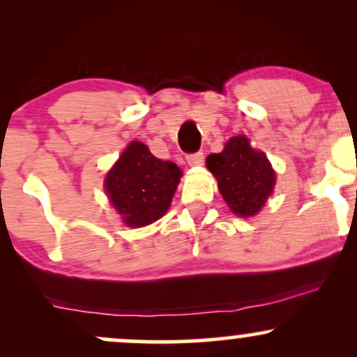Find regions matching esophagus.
Here are the masks:
<instances>
[{"label": "esophagus", "instance_id": "esophagus-1", "mask_svg": "<svg viewBox=\"0 0 357 357\" xmlns=\"http://www.w3.org/2000/svg\"><path fill=\"white\" fill-rule=\"evenodd\" d=\"M186 161L190 166H202L204 161V154L199 151V153H192L186 155Z\"/></svg>", "mask_w": 357, "mask_h": 357}]
</instances>
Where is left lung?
Segmentation results:
<instances>
[{"instance_id":"8db88e82","label":"left lung","mask_w":357,"mask_h":357,"mask_svg":"<svg viewBox=\"0 0 357 357\" xmlns=\"http://www.w3.org/2000/svg\"><path fill=\"white\" fill-rule=\"evenodd\" d=\"M206 166L218 179L221 196L235 215H257L272 195L275 173L267 155L253 149L245 136L231 137L223 153L208 155Z\"/></svg>"}]
</instances>
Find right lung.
<instances>
[{"mask_svg": "<svg viewBox=\"0 0 357 357\" xmlns=\"http://www.w3.org/2000/svg\"><path fill=\"white\" fill-rule=\"evenodd\" d=\"M181 171L161 161L142 142H130L105 178V190L127 227L139 228L159 220L169 208Z\"/></svg>", "mask_w": 357, "mask_h": 357, "instance_id": "obj_1", "label": "right lung"}]
</instances>
